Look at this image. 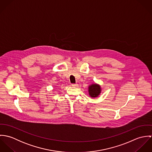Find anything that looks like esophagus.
Returning a JSON list of instances; mask_svg holds the SVG:
<instances>
[{"mask_svg": "<svg viewBox=\"0 0 152 152\" xmlns=\"http://www.w3.org/2000/svg\"><path fill=\"white\" fill-rule=\"evenodd\" d=\"M71 86H72V87H77V86H78V84H72Z\"/></svg>", "mask_w": 152, "mask_h": 152, "instance_id": "esophagus-1", "label": "esophagus"}]
</instances>
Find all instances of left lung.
<instances>
[{"label":"left lung","instance_id":"8db88e82","mask_svg":"<svg viewBox=\"0 0 152 152\" xmlns=\"http://www.w3.org/2000/svg\"><path fill=\"white\" fill-rule=\"evenodd\" d=\"M89 95L92 98H96L99 95L101 92V88L99 85L93 84L88 87Z\"/></svg>","mask_w":152,"mask_h":152}]
</instances>
